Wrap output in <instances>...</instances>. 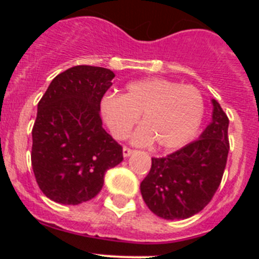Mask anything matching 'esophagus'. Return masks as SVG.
Segmentation results:
<instances>
[{"instance_id": "34e87169", "label": "esophagus", "mask_w": 259, "mask_h": 259, "mask_svg": "<svg viewBox=\"0 0 259 259\" xmlns=\"http://www.w3.org/2000/svg\"><path fill=\"white\" fill-rule=\"evenodd\" d=\"M132 152H134V150H132L131 148H128V146H123V155H124V157L131 155Z\"/></svg>"}]
</instances>
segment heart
<instances>
[{
    "label": "heart",
    "instance_id": "1",
    "mask_svg": "<svg viewBox=\"0 0 259 259\" xmlns=\"http://www.w3.org/2000/svg\"><path fill=\"white\" fill-rule=\"evenodd\" d=\"M101 111L116 139H124L143 114V125L134 134L135 143L155 140L158 146L172 149L197 134L205 114V100L196 87L164 77H146L127 84L123 96H105Z\"/></svg>",
    "mask_w": 259,
    "mask_h": 259
}]
</instances>
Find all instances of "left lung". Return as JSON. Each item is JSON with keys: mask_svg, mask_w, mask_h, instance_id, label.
Segmentation results:
<instances>
[{"mask_svg": "<svg viewBox=\"0 0 259 259\" xmlns=\"http://www.w3.org/2000/svg\"><path fill=\"white\" fill-rule=\"evenodd\" d=\"M212 106V122L198 140L166 157L152 158L140 189L148 207L161 218H189L218 191L230 150L228 118L215 100Z\"/></svg>", "mask_w": 259, "mask_h": 259, "instance_id": "left-lung-1", "label": "left lung"}]
</instances>
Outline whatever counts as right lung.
<instances>
[{"mask_svg": "<svg viewBox=\"0 0 259 259\" xmlns=\"http://www.w3.org/2000/svg\"><path fill=\"white\" fill-rule=\"evenodd\" d=\"M115 77L109 68L74 66L57 75L37 105L31 163L38 188L54 202L77 205L101 191L123 148L102 127L100 105Z\"/></svg>", "mask_w": 259, "mask_h": 259, "instance_id": "add662e5", "label": "right lung"}]
</instances>
